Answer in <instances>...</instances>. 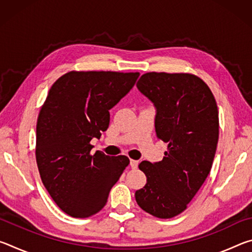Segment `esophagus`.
I'll list each match as a JSON object with an SVG mask.
<instances>
[{"label": "esophagus", "instance_id": "esophagus-1", "mask_svg": "<svg viewBox=\"0 0 252 252\" xmlns=\"http://www.w3.org/2000/svg\"><path fill=\"white\" fill-rule=\"evenodd\" d=\"M138 164H139V161L138 160H133V159L130 160V165H131L132 169L138 168Z\"/></svg>", "mask_w": 252, "mask_h": 252}]
</instances>
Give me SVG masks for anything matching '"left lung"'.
Wrapping results in <instances>:
<instances>
[{
	"label": "left lung",
	"instance_id": "left-lung-1",
	"mask_svg": "<svg viewBox=\"0 0 252 252\" xmlns=\"http://www.w3.org/2000/svg\"><path fill=\"white\" fill-rule=\"evenodd\" d=\"M136 87L156 106V133L168 150L159 162L139 164L147 183L135 191V200L157 218H173L186 210L210 172L219 139L218 106L194 74L149 72Z\"/></svg>",
	"mask_w": 252,
	"mask_h": 252
}]
</instances>
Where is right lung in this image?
<instances>
[{"instance_id": "obj_1", "label": "right lung", "mask_w": 252, "mask_h": 252, "mask_svg": "<svg viewBox=\"0 0 252 252\" xmlns=\"http://www.w3.org/2000/svg\"><path fill=\"white\" fill-rule=\"evenodd\" d=\"M138 72L71 71L51 87L36 123L41 180L58 207L73 218L102 210L111 188L130 163L126 156L92 155L93 138L109 127L110 112Z\"/></svg>"}]
</instances>
